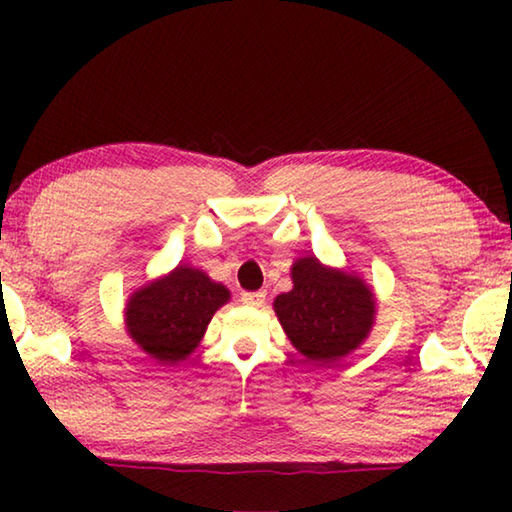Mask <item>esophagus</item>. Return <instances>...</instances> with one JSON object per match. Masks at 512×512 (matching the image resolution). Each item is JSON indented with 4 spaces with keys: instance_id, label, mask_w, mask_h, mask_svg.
Segmentation results:
<instances>
[{
    "instance_id": "esophagus-1",
    "label": "esophagus",
    "mask_w": 512,
    "mask_h": 512,
    "mask_svg": "<svg viewBox=\"0 0 512 512\" xmlns=\"http://www.w3.org/2000/svg\"><path fill=\"white\" fill-rule=\"evenodd\" d=\"M266 300V293L264 291H244L241 293V302L250 307H262Z\"/></svg>"
}]
</instances>
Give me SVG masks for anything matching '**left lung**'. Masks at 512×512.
I'll return each mask as SVG.
<instances>
[{
    "label": "left lung",
    "instance_id": "left-lung-1",
    "mask_svg": "<svg viewBox=\"0 0 512 512\" xmlns=\"http://www.w3.org/2000/svg\"><path fill=\"white\" fill-rule=\"evenodd\" d=\"M291 275L293 289L273 307L296 350L327 366L359 348L375 320V296L366 284L316 257L298 259Z\"/></svg>",
    "mask_w": 512,
    "mask_h": 512
}]
</instances>
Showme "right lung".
Wrapping results in <instances>:
<instances>
[{"mask_svg":"<svg viewBox=\"0 0 512 512\" xmlns=\"http://www.w3.org/2000/svg\"><path fill=\"white\" fill-rule=\"evenodd\" d=\"M230 293L205 273L178 266L171 275L135 293L126 307L133 341L153 359L176 363L192 352Z\"/></svg>","mask_w":512,"mask_h":512,"instance_id":"obj_1","label":"right lung"}]
</instances>
